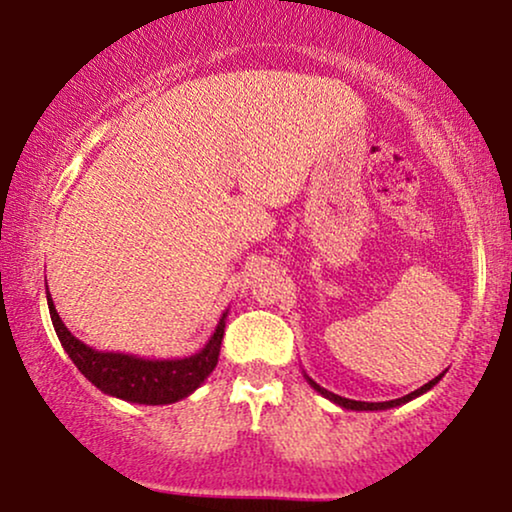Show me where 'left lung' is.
I'll return each mask as SVG.
<instances>
[{
	"label": "left lung",
	"instance_id": "1",
	"mask_svg": "<svg viewBox=\"0 0 512 512\" xmlns=\"http://www.w3.org/2000/svg\"><path fill=\"white\" fill-rule=\"evenodd\" d=\"M440 377H443V373H440L438 377H433L431 382H426L424 387H419V389H415L412 391V394H408V396H403V398H394V401H382V403H366V401H352V398H342V396H338V394H333V391H328V389H324V387H319L317 382L312 380V377H307L305 375V380L310 382V387L314 389V391H319L321 396L324 398H328V401H333L335 405H340V408H345V410H356V412H361V410H389V408H398V405H403V403H408V401H412V398H417V396H422V394H426V391L429 389H433L436 387V384L440 382Z\"/></svg>",
	"mask_w": 512,
	"mask_h": 512
}]
</instances>
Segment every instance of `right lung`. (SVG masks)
<instances>
[{"mask_svg": "<svg viewBox=\"0 0 512 512\" xmlns=\"http://www.w3.org/2000/svg\"><path fill=\"white\" fill-rule=\"evenodd\" d=\"M46 300L60 345L65 347V352L74 361V366L81 370V375L88 377L107 396H116L121 401L139 405L177 403L181 398L191 396L212 375L216 363H219L228 310L221 314L214 335L198 354L184 356V359H144V356L135 354L97 352V349L88 347L86 342H81L62 324L48 291Z\"/></svg>", "mask_w": 512, "mask_h": 512, "instance_id": "1", "label": "right lung"}]
</instances>
